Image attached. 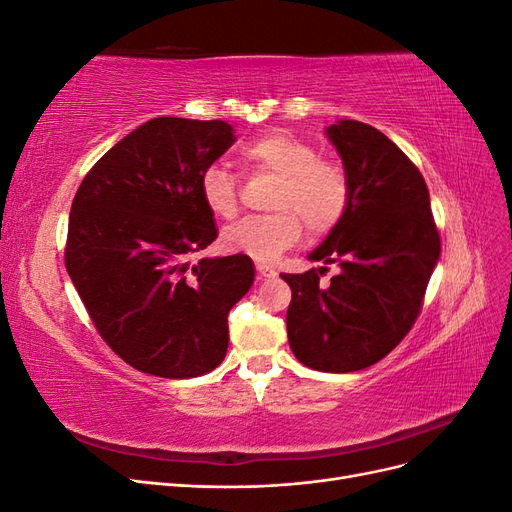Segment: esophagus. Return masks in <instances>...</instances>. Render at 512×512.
I'll return each mask as SVG.
<instances>
[{"mask_svg": "<svg viewBox=\"0 0 512 512\" xmlns=\"http://www.w3.org/2000/svg\"><path fill=\"white\" fill-rule=\"evenodd\" d=\"M256 271L260 277H273L275 275V269L271 265H267V262H256Z\"/></svg>", "mask_w": 512, "mask_h": 512, "instance_id": "1", "label": "esophagus"}]
</instances>
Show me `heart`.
<instances>
[{
  "label": "heart",
  "instance_id": "obj_1",
  "mask_svg": "<svg viewBox=\"0 0 512 512\" xmlns=\"http://www.w3.org/2000/svg\"><path fill=\"white\" fill-rule=\"evenodd\" d=\"M239 162L252 175H271L275 185L267 215L245 218L222 232V247L230 254L269 262L301 239L303 224L312 237H327L352 203V181L346 168L318 158V151L290 132L275 130L239 147ZM200 200L215 218L232 220L239 213L237 177L220 164L200 175Z\"/></svg>",
  "mask_w": 512,
  "mask_h": 512
}]
</instances>
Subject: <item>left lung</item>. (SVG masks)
<instances>
[{
  "label": "left lung",
  "instance_id": "8db88e82",
  "mask_svg": "<svg viewBox=\"0 0 512 512\" xmlns=\"http://www.w3.org/2000/svg\"><path fill=\"white\" fill-rule=\"evenodd\" d=\"M352 181V203L309 260L327 267L282 273L292 290L286 312L290 350L318 371L346 374L384 359L421 314L440 258L429 190L421 170L391 138L361 121L327 130Z\"/></svg>",
  "mask_w": 512,
  "mask_h": 512
}]
</instances>
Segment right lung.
Segmentation results:
<instances>
[{"label": "right lung", "instance_id": "obj_1", "mask_svg": "<svg viewBox=\"0 0 512 512\" xmlns=\"http://www.w3.org/2000/svg\"><path fill=\"white\" fill-rule=\"evenodd\" d=\"M226 121L156 117L108 149L76 190L66 269L111 350L143 374L196 378L228 350L250 256L200 258L218 239L200 175L235 143Z\"/></svg>", "mask_w": 512, "mask_h": 512}]
</instances>
